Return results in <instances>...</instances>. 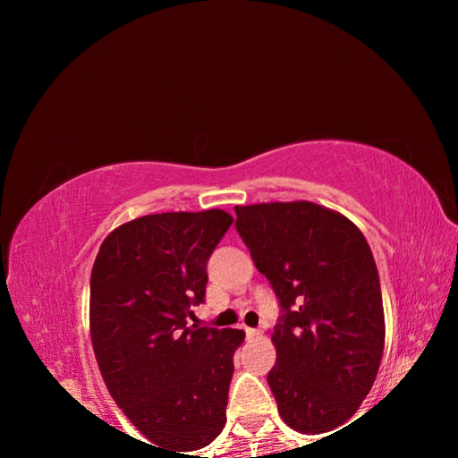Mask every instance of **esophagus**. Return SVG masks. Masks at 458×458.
Returning <instances> with one entry per match:
<instances>
[{
	"instance_id": "34e87169",
	"label": "esophagus",
	"mask_w": 458,
	"mask_h": 458,
	"mask_svg": "<svg viewBox=\"0 0 458 458\" xmlns=\"http://www.w3.org/2000/svg\"><path fill=\"white\" fill-rule=\"evenodd\" d=\"M262 333L259 331V329H248L246 327V339H257V337H260Z\"/></svg>"
}]
</instances>
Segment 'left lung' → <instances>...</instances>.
I'll list each match as a JSON object with an SVG mask.
<instances>
[{
  "instance_id": "obj_1",
  "label": "left lung",
  "mask_w": 458,
  "mask_h": 458,
  "mask_svg": "<svg viewBox=\"0 0 458 458\" xmlns=\"http://www.w3.org/2000/svg\"><path fill=\"white\" fill-rule=\"evenodd\" d=\"M236 230L283 315L268 371L278 414L323 434L358 412L376 382L386 323L374 254L352 220L313 201L236 206Z\"/></svg>"
}]
</instances>
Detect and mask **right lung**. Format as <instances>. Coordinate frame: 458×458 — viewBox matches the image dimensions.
I'll use <instances>...</instances> for the list:
<instances>
[{
    "label": "right lung",
    "instance_id": "1",
    "mask_svg": "<svg viewBox=\"0 0 458 458\" xmlns=\"http://www.w3.org/2000/svg\"><path fill=\"white\" fill-rule=\"evenodd\" d=\"M232 222L218 208L141 216L114 228L92 265L100 376L135 428L177 456L208 446L226 424L244 331L190 327L188 315L204 303L208 259Z\"/></svg>",
    "mask_w": 458,
    "mask_h": 458
}]
</instances>
